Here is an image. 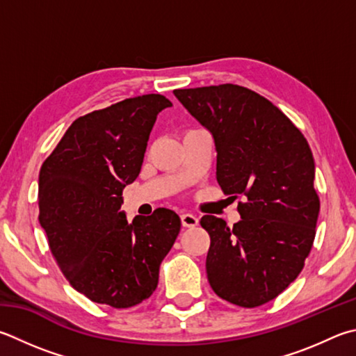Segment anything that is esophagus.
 Wrapping results in <instances>:
<instances>
[{
    "label": "esophagus",
    "instance_id": "34e87169",
    "mask_svg": "<svg viewBox=\"0 0 356 356\" xmlns=\"http://www.w3.org/2000/svg\"><path fill=\"white\" fill-rule=\"evenodd\" d=\"M180 221H182L184 227H196L199 219L195 215H191V213H184V215L180 216Z\"/></svg>",
    "mask_w": 356,
    "mask_h": 356
}]
</instances>
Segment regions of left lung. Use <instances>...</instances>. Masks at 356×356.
Listing matches in <instances>:
<instances>
[{
  "instance_id": "left-lung-1",
  "label": "left lung",
  "mask_w": 356,
  "mask_h": 356,
  "mask_svg": "<svg viewBox=\"0 0 356 356\" xmlns=\"http://www.w3.org/2000/svg\"><path fill=\"white\" fill-rule=\"evenodd\" d=\"M174 96L211 134L224 193L245 199L232 229L221 218L200 219L211 240L210 286L235 305L260 307L296 280L312 250L319 215L312 149L285 113L249 88L221 83Z\"/></svg>"
}]
</instances>
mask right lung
Instances as JSON below:
<instances>
[{"mask_svg":"<svg viewBox=\"0 0 356 356\" xmlns=\"http://www.w3.org/2000/svg\"><path fill=\"white\" fill-rule=\"evenodd\" d=\"M172 104L143 95L77 118L38 176L40 224L70 285L90 300L129 308L157 288L180 230L157 209L127 222L122 190L138 177L157 115Z\"/></svg>","mask_w":356,"mask_h":356,"instance_id":"add662e5","label":"right lung"}]
</instances>
